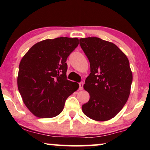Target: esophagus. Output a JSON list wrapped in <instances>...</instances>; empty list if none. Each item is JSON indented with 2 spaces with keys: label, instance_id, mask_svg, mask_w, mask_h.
I'll return each instance as SVG.
<instances>
[{
  "label": "esophagus",
  "instance_id": "esophagus-1",
  "mask_svg": "<svg viewBox=\"0 0 150 150\" xmlns=\"http://www.w3.org/2000/svg\"><path fill=\"white\" fill-rule=\"evenodd\" d=\"M83 83L81 82V83H79V90H83Z\"/></svg>",
  "mask_w": 150,
  "mask_h": 150
}]
</instances>
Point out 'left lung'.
Wrapping results in <instances>:
<instances>
[{
  "instance_id": "1",
  "label": "left lung",
  "mask_w": 150,
  "mask_h": 150,
  "mask_svg": "<svg viewBox=\"0 0 150 150\" xmlns=\"http://www.w3.org/2000/svg\"><path fill=\"white\" fill-rule=\"evenodd\" d=\"M90 63V74L83 87L89 100L82 106L91 120H111L126 104L130 93L132 72L126 55L113 43L98 38L80 39Z\"/></svg>"
}]
</instances>
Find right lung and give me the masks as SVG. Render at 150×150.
Returning <instances> with one entry per match:
<instances>
[{
  "label": "right lung",
  "instance_id": "1",
  "mask_svg": "<svg viewBox=\"0 0 150 150\" xmlns=\"http://www.w3.org/2000/svg\"><path fill=\"white\" fill-rule=\"evenodd\" d=\"M78 38H57L36 43L20 61L18 88L28 110L40 118L62 112L65 102L79 89L66 79L67 58L79 44Z\"/></svg>",
  "mask_w": 150,
  "mask_h": 150
}]
</instances>
